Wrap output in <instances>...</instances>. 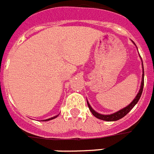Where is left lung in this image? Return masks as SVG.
Masks as SVG:
<instances>
[{
	"instance_id": "1",
	"label": "left lung",
	"mask_w": 154,
	"mask_h": 154,
	"mask_svg": "<svg viewBox=\"0 0 154 154\" xmlns=\"http://www.w3.org/2000/svg\"><path fill=\"white\" fill-rule=\"evenodd\" d=\"M132 42H133V41H132ZM134 44H135V43L134 42ZM143 86H144V68H143V63H142V82H141V87H140L139 92H138V93L137 94L135 98L134 99V100L130 103L129 105H127V107H125L124 108L119 110V111H118L117 112L111 114V115H101V114L98 113V112H95L94 110L92 108V107L90 106L88 100H87V103H88V108H89V110L91 111L92 115H93L95 117H97V119H101V120H104V121H108V122L119 120V119L123 118V117H124V116L128 113V112H131V110L132 109L134 106H135L136 103H138V101L139 100L140 97H141V96H142V91H143Z\"/></svg>"
}]
</instances>
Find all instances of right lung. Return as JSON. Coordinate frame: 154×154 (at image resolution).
I'll use <instances>...</instances> for the list:
<instances>
[{"mask_svg":"<svg viewBox=\"0 0 154 154\" xmlns=\"http://www.w3.org/2000/svg\"><path fill=\"white\" fill-rule=\"evenodd\" d=\"M57 116H58V115H57V116H54V117H52V118H50V119H45L44 121H49V120H51V119H54L57 118Z\"/></svg>","mask_w":154,"mask_h":154,"instance_id":"right-lung-1","label":"right lung"}]
</instances>
